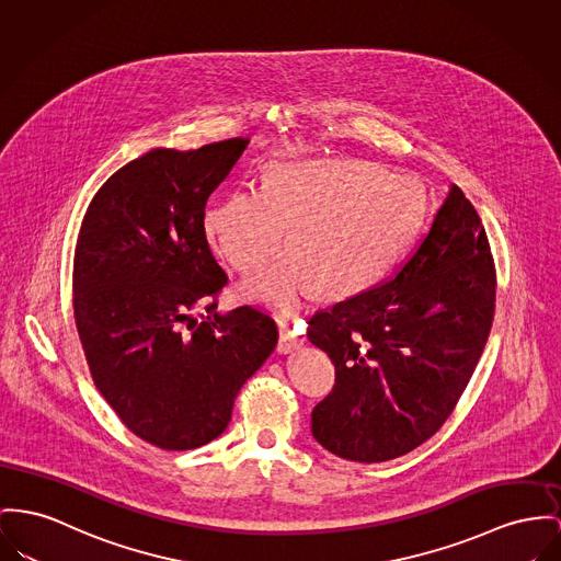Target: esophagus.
Instances as JSON below:
<instances>
[{
	"label": "esophagus",
	"mask_w": 561,
	"mask_h": 561,
	"mask_svg": "<svg viewBox=\"0 0 561 561\" xmlns=\"http://www.w3.org/2000/svg\"><path fill=\"white\" fill-rule=\"evenodd\" d=\"M301 344H304V337H299L289 323H280L276 351L283 353V355H287V353H294Z\"/></svg>",
	"instance_id": "esophagus-1"
}]
</instances>
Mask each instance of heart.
Returning a JSON list of instances; mask_svg holds the SVG:
<instances>
[{
	"mask_svg": "<svg viewBox=\"0 0 561 561\" xmlns=\"http://www.w3.org/2000/svg\"><path fill=\"white\" fill-rule=\"evenodd\" d=\"M427 197L407 174L359 159L276 161L262 188L238 187L204 213L213 249L240 274H255L285 242L291 249L244 296L294 314L314 289L344 298L370 287L407 251Z\"/></svg>",
	"mask_w": 561,
	"mask_h": 561,
	"instance_id": "obj_1",
	"label": "heart"
}]
</instances>
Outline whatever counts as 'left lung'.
Instances as JSON below:
<instances>
[{"label": "left lung", "mask_w": 561, "mask_h": 561, "mask_svg": "<svg viewBox=\"0 0 561 561\" xmlns=\"http://www.w3.org/2000/svg\"><path fill=\"white\" fill-rule=\"evenodd\" d=\"M495 265L485 227L450 185L427 236L393 278L310 319L308 340L336 366L312 436L342 459L376 463L434 436L485 348Z\"/></svg>", "instance_id": "obj_1"}]
</instances>
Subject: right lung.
I'll list each match as a JSON object with an SVG mask.
<instances>
[{
    "mask_svg": "<svg viewBox=\"0 0 561 561\" xmlns=\"http://www.w3.org/2000/svg\"><path fill=\"white\" fill-rule=\"evenodd\" d=\"M247 147L149 150L114 172L80 225L75 319L89 370L118 419L165 450L221 436L278 342L262 310L219 312L227 276L204 233L206 202Z\"/></svg>",
    "mask_w": 561,
    "mask_h": 561,
    "instance_id": "right-lung-1",
    "label": "right lung"
}]
</instances>
